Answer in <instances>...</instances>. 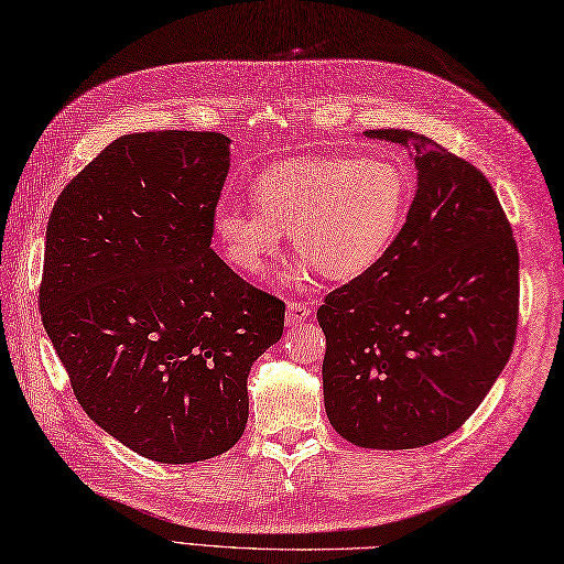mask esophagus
Instances as JSON below:
<instances>
[{"label": "esophagus", "mask_w": 564, "mask_h": 564, "mask_svg": "<svg viewBox=\"0 0 564 564\" xmlns=\"http://www.w3.org/2000/svg\"><path fill=\"white\" fill-rule=\"evenodd\" d=\"M311 315V306L306 304V301H290V304H286V323L290 325H299V323H304L306 318Z\"/></svg>", "instance_id": "34e87169"}]
</instances>
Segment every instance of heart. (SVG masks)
Instances as JSON below:
<instances>
[{
  "label": "heart",
  "instance_id": "obj_1",
  "mask_svg": "<svg viewBox=\"0 0 564 564\" xmlns=\"http://www.w3.org/2000/svg\"><path fill=\"white\" fill-rule=\"evenodd\" d=\"M411 184L386 155H311L256 178V208L217 205L213 229L231 263L263 274L282 253V231L299 256L333 280L373 268L400 235Z\"/></svg>",
  "mask_w": 564,
  "mask_h": 564
}]
</instances>
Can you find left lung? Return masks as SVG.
<instances>
[{
	"mask_svg": "<svg viewBox=\"0 0 564 564\" xmlns=\"http://www.w3.org/2000/svg\"><path fill=\"white\" fill-rule=\"evenodd\" d=\"M366 135L411 150L416 194L386 256L318 308L325 411L351 445L411 449L455 433L510 361L519 251L471 162L414 131Z\"/></svg>",
	"mask_w": 564,
	"mask_h": 564,
	"instance_id": "8db88e82",
	"label": "left lung"
}]
</instances>
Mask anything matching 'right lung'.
<instances>
[{"label": "right lung", "instance_id": "1", "mask_svg": "<svg viewBox=\"0 0 564 564\" xmlns=\"http://www.w3.org/2000/svg\"><path fill=\"white\" fill-rule=\"evenodd\" d=\"M227 172L223 133L121 135L66 184L47 223L37 304L76 400L162 464L239 443L246 378L284 329V301L210 249Z\"/></svg>", "mask_w": 564, "mask_h": 564}]
</instances>
